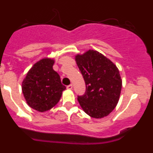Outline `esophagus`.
Segmentation results:
<instances>
[{"label": "esophagus", "mask_w": 153, "mask_h": 153, "mask_svg": "<svg viewBox=\"0 0 153 153\" xmlns=\"http://www.w3.org/2000/svg\"><path fill=\"white\" fill-rule=\"evenodd\" d=\"M67 90H72L73 89V85H69V86H67Z\"/></svg>", "instance_id": "1"}]
</instances>
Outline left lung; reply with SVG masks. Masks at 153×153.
Segmentation results:
<instances>
[{"instance_id": "obj_1", "label": "left lung", "mask_w": 153, "mask_h": 153, "mask_svg": "<svg viewBox=\"0 0 153 153\" xmlns=\"http://www.w3.org/2000/svg\"><path fill=\"white\" fill-rule=\"evenodd\" d=\"M86 83V93L77 100L90 117L101 119L113 111L120 100L122 79L117 67L100 52L89 50L75 56Z\"/></svg>"}]
</instances>
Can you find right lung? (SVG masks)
<instances>
[{
    "instance_id": "obj_1",
    "label": "right lung",
    "mask_w": 153,
    "mask_h": 153,
    "mask_svg": "<svg viewBox=\"0 0 153 153\" xmlns=\"http://www.w3.org/2000/svg\"><path fill=\"white\" fill-rule=\"evenodd\" d=\"M53 59L43 58L33 65L22 82V92L27 103L40 113L56 106L66 89L59 74L53 69Z\"/></svg>"
}]
</instances>
